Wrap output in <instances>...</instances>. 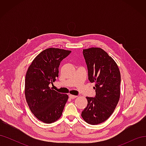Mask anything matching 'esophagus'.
<instances>
[{"mask_svg":"<svg viewBox=\"0 0 146 146\" xmlns=\"http://www.w3.org/2000/svg\"><path fill=\"white\" fill-rule=\"evenodd\" d=\"M69 98H70V99H75V98H76L77 96H74V95H72V94H70V95L69 96Z\"/></svg>","mask_w":146,"mask_h":146,"instance_id":"34e87169","label":"esophagus"}]
</instances>
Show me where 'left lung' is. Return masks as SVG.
<instances>
[{"mask_svg": "<svg viewBox=\"0 0 146 146\" xmlns=\"http://www.w3.org/2000/svg\"><path fill=\"white\" fill-rule=\"evenodd\" d=\"M88 79L95 83L94 98L86 97L88 105L82 113L84 121L92 125L102 123L110 117L120 98L121 73L116 63L99 47L83 49Z\"/></svg>", "mask_w": 146, "mask_h": 146, "instance_id": "1", "label": "left lung"}]
</instances>
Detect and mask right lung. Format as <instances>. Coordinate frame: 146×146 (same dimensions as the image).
<instances>
[{
    "mask_svg": "<svg viewBox=\"0 0 146 146\" xmlns=\"http://www.w3.org/2000/svg\"><path fill=\"white\" fill-rule=\"evenodd\" d=\"M70 52L58 48H47L35 57L26 73V101L33 115L44 123L58 120L68 101V94H60L48 85L58 77L61 61Z\"/></svg>",
    "mask_w": 146,
    "mask_h": 146,
    "instance_id": "obj_1",
    "label": "right lung"
}]
</instances>
